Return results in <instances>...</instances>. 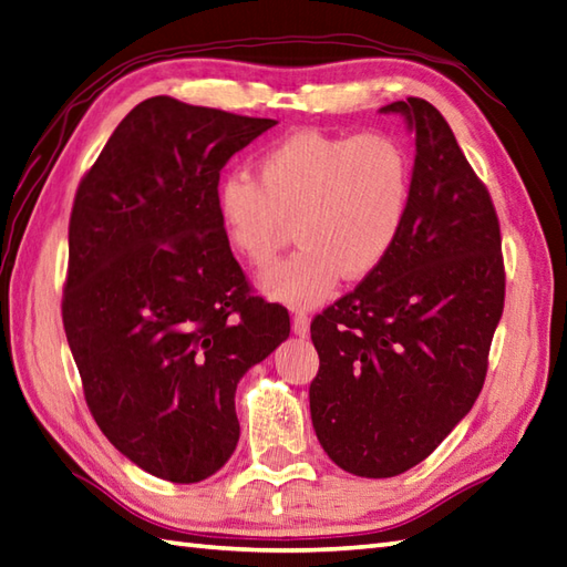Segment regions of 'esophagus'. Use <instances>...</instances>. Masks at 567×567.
Segmentation results:
<instances>
[{"label":"esophagus","instance_id":"esophagus-1","mask_svg":"<svg viewBox=\"0 0 567 567\" xmlns=\"http://www.w3.org/2000/svg\"><path fill=\"white\" fill-rule=\"evenodd\" d=\"M293 332L298 337H308V332H310L308 312H296V316H293Z\"/></svg>","mask_w":567,"mask_h":567}]
</instances>
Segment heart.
<instances>
[{"mask_svg": "<svg viewBox=\"0 0 567 567\" xmlns=\"http://www.w3.org/2000/svg\"><path fill=\"white\" fill-rule=\"evenodd\" d=\"M257 172L225 174L218 218L225 240L251 264L279 251L286 220L296 218L300 247L259 274L261 293L291 308L320 303L339 276H369L408 220L412 157L393 135L296 131L264 150Z\"/></svg>", "mask_w": 567, "mask_h": 567, "instance_id": "1", "label": "heart"}]
</instances>
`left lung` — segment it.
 Instances as JSON below:
<instances>
[{"mask_svg": "<svg viewBox=\"0 0 567 567\" xmlns=\"http://www.w3.org/2000/svg\"><path fill=\"white\" fill-rule=\"evenodd\" d=\"M381 113L414 133L408 220L379 267L310 324L312 426L361 477L410 471L471 412L505 308L493 200L449 123L417 96Z\"/></svg>", "mask_w": 567, "mask_h": 567, "instance_id": "8db88e82", "label": "left lung"}]
</instances>
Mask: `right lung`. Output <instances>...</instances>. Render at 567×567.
I'll list each match as a JSON object with an SVG mask.
<instances>
[{
    "mask_svg": "<svg viewBox=\"0 0 567 567\" xmlns=\"http://www.w3.org/2000/svg\"><path fill=\"white\" fill-rule=\"evenodd\" d=\"M274 125L145 99L74 196L62 322L86 405L162 481L223 468L240 439L237 383L291 332L281 306L247 296L216 208L220 169Z\"/></svg>",
    "mask_w": 567,
    "mask_h": 567,
    "instance_id": "right-lung-1",
    "label": "right lung"
}]
</instances>
